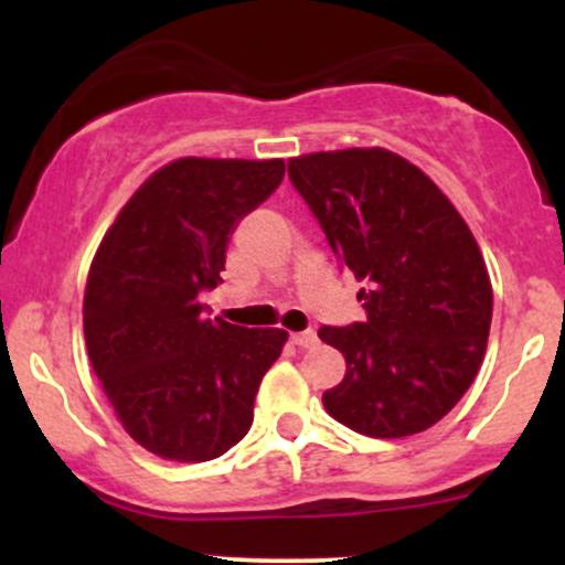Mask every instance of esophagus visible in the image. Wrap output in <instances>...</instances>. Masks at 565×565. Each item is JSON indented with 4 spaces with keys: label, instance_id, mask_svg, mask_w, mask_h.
<instances>
[{
    "label": "esophagus",
    "instance_id": "esophagus-1",
    "mask_svg": "<svg viewBox=\"0 0 565 565\" xmlns=\"http://www.w3.org/2000/svg\"><path fill=\"white\" fill-rule=\"evenodd\" d=\"M291 342H295L297 348H313L316 342H319V334H316L313 329H305V332L291 334Z\"/></svg>",
    "mask_w": 565,
    "mask_h": 565
}]
</instances>
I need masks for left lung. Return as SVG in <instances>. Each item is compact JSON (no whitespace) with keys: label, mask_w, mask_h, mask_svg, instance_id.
I'll return each instance as SVG.
<instances>
[{"label":"left lung","mask_w":565,"mask_h":565,"mask_svg":"<svg viewBox=\"0 0 565 565\" xmlns=\"http://www.w3.org/2000/svg\"><path fill=\"white\" fill-rule=\"evenodd\" d=\"M287 167L337 260L364 284L366 319L319 329L348 364L323 406L372 438L427 430L457 406L486 353L494 295L476 238L438 185L385 148Z\"/></svg>","instance_id":"obj_1"}]
</instances>
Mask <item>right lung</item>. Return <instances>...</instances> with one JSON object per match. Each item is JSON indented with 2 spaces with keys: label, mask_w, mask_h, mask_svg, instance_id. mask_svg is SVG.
I'll list each match as a JSON object with an SVG mask.
<instances>
[{
  "label": "right lung",
  "mask_w": 565,
  "mask_h": 565,
  "mask_svg": "<svg viewBox=\"0 0 565 565\" xmlns=\"http://www.w3.org/2000/svg\"><path fill=\"white\" fill-rule=\"evenodd\" d=\"M284 161L178 159L142 183L97 249L84 340L142 449L206 462L252 427L257 387L287 332L206 319L236 225L281 185Z\"/></svg>",
  "instance_id": "obj_1"
}]
</instances>
